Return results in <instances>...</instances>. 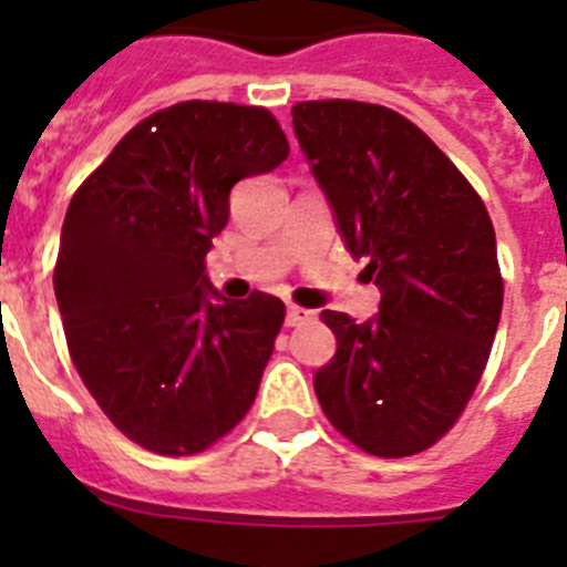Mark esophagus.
Segmentation results:
<instances>
[{
  "mask_svg": "<svg viewBox=\"0 0 567 567\" xmlns=\"http://www.w3.org/2000/svg\"><path fill=\"white\" fill-rule=\"evenodd\" d=\"M315 312H309V309L303 307H289L287 309V327H300V323H307V320H312Z\"/></svg>",
  "mask_w": 567,
  "mask_h": 567,
  "instance_id": "obj_1",
  "label": "esophagus"
}]
</instances>
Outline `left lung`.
I'll return each instance as SVG.
<instances>
[{
    "label": "left lung",
    "mask_w": 567,
    "mask_h": 567,
    "mask_svg": "<svg viewBox=\"0 0 567 567\" xmlns=\"http://www.w3.org/2000/svg\"><path fill=\"white\" fill-rule=\"evenodd\" d=\"M298 144L338 233L380 289V312L354 323L320 312L338 352L315 372L329 423L374 457H409L463 414L503 312L488 209L449 155L380 104L300 102Z\"/></svg>",
    "instance_id": "8db88e82"
}]
</instances>
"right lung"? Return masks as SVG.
<instances>
[{
	"instance_id": "add662e5",
	"label": "right lung",
	"mask_w": 567,
	"mask_h": 567,
	"mask_svg": "<svg viewBox=\"0 0 567 567\" xmlns=\"http://www.w3.org/2000/svg\"><path fill=\"white\" fill-rule=\"evenodd\" d=\"M287 155L269 110L182 102L135 124L70 202L53 272L70 358L147 452H204L255 403L287 309L224 298L204 258L229 189Z\"/></svg>"
}]
</instances>
